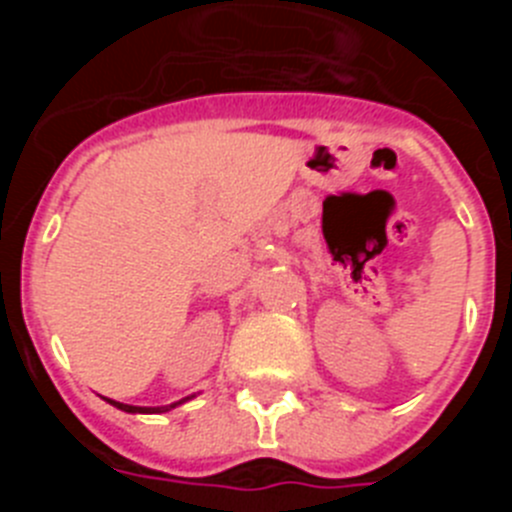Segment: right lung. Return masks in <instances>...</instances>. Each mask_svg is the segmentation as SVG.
<instances>
[{
    "instance_id": "1",
    "label": "right lung",
    "mask_w": 512,
    "mask_h": 512,
    "mask_svg": "<svg viewBox=\"0 0 512 512\" xmlns=\"http://www.w3.org/2000/svg\"><path fill=\"white\" fill-rule=\"evenodd\" d=\"M192 397L194 395H189V397H184V400H179V402H171V405H161V408H138V405H125V402L107 400V397H104V400L110 402V405H115L117 410H122V413H169L171 408H176V405H182V402L192 400Z\"/></svg>"
}]
</instances>
